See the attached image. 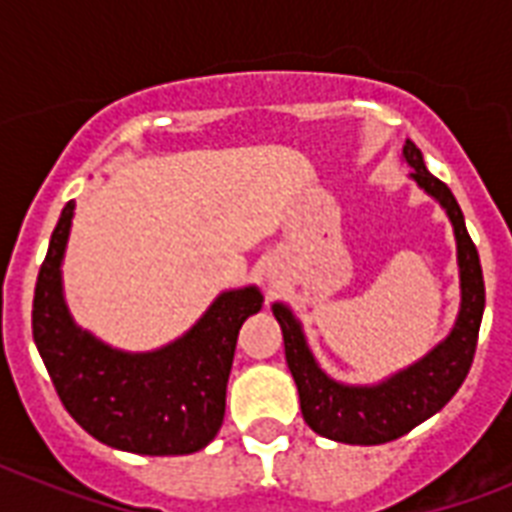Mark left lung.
<instances>
[{"label": "left lung", "mask_w": 512, "mask_h": 512, "mask_svg": "<svg viewBox=\"0 0 512 512\" xmlns=\"http://www.w3.org/2000/svg\"><path fill=\"white\" fill-rule=\"evenodd\" d=\"M404 156L414 167V180L430 196L441 201V207L446 209V215L454 225V236H457L462 308L457 327L446 337V342H441L433 353L422 358L420 364L409 366L406 372L396 374L393 380L382 382L377 388H345V385L329 380L316 366L295 316L284 305H273V316L284 332V353H287L289 372L297 382L305 422L319 436L342 441V444H388L433 417L441 406L449 404V398L460 390L470 366H473L478 329L484 319V271H481L476 244L465 228L460 204L449 191V185L441 183L436 175H430L422 162L420 148L414 146L412 140H406Z\"/></svg>", "instance_id": "8db88e82"}]
</instances>
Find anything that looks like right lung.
Listing matches in <instances>:
<instances>
[{
    "mask_svg": "<svg viewBox=\"0 0 512 512\" xmlns=\"http://www.w3.org/2000/svg\"><path fill=\"white\" fill-rule=\"evenodd\" d=\"M74 201L50 239L34 289L31 329L66 412L100 444L122 452L191 454L217 436L241 324L260 311L255 287L225 292L204 319L164 350L127 356L74 327L60 295V257Z\"/></svg>",
    "mask_w": 512,
    "mask_h": 512,
    "instance_id": "obj_1",
    "label": "right lung"
}]
</instances>
